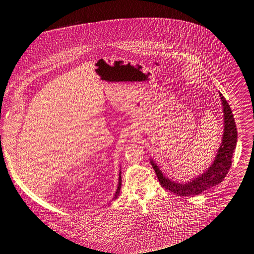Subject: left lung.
<instances>
[{
    "label": "left lung",
    "mask_w": 254,
    "mask_h": 254,
    "mask_svg": "<svg viewBox=\"0 0 254 254\" xmlns=\"http://www.w3.org/2000/svg\"><path fill=\"white\" fill-rule=\"evenodd\" d=\"M219 97L222 100L224 112V133L215 158L211 165H209V167L206 168V171H204V173H202L198 177H195L188 182L178 183L165 177L153 159H150V163L152 167L154 168L161 187L165 190L171 191L178 196L199 195L203 191L221 184L227 176L232 164L234 150L236 145H237L238 134L230 105L221 93H219Z\"/></svg>",
    "instance_id": "obj_1"
}]
</instances>
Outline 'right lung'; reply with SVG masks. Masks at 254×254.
<instances>
[{"label":"right lung","instance_id":"obj_1","mask_svg":"<svg viewBox=\"0 0 254 254\" xmlns=\"http://www.w3.org/2000/svg\"><path fill=\"white\" fill-rule=\"evenodd\" d=\"M121 188H122V172H120V176H118V185H117V189H116V192H115V194H114L113 200L117 199L118 196H120Z\"/></svg>","mask_w":254,"mask_h":254}]
</instances>
